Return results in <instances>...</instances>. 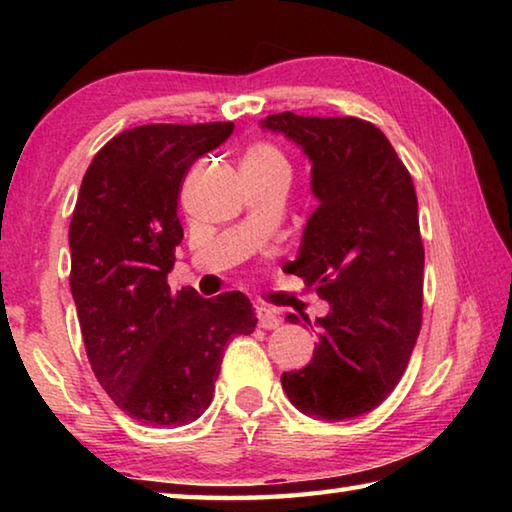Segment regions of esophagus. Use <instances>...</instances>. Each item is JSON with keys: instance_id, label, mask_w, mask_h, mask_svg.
Listing matches in <instances>:
<instances>
[{"instance_id": "obj_1", "label": "esophagus", "mask_w": 512, "mask_h": 512, "mask_svg": "<svg viewBox=\"0 0 512 512\" xmlns=\"http://www.w3.org/2000/svg\"><path fill=\"white\" fill-rule=\"evenodd\" d=\"M255 311H257V323H259V327H264V329L280 327V316H277L275 311H271V309L264 307V305H257Z\"/></svg>"}]
</instances>
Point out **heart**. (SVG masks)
I'll return each instance as SVG.
<instances>
[{
	"mask_svg": "<svg viewBox=\"0 0 512 512\" xmlns=\"http://www.w3.org/2000/svg\"><path fill=\"white\" fill-rule=\"evenodd\" d=\"M241 171H287V158L275 144L255 142L241 158Z\"/></svg>",
	"mask_w": 512,
	"mask_h": 512,
	"instance_id": "heart-1",
	"label": "heart"
}]
</instances>
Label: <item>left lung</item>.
I'll use <instances>...</instances> for the list:
<instances>
[{
    "label": "left lung",
    "instance_id": "obj_1",
    "mask_svg": "<svg viewBox=\"0 0 512 512\" xmlns=\"http://www.w3.org/2000/svg\"><path fill=\"white\" fill-rule=\"evenodd\" d=\"M262 128L289 137L311 162L320 205L291 266L329 302L316 318L314 359L284 372L282 388L311 418H359L393 393L422 325L424 246L411 173L386 135L357 117L280 112Z\"/></svg>",
    "mask_w": 512,
    "mask_h": 512
}]
</instances>
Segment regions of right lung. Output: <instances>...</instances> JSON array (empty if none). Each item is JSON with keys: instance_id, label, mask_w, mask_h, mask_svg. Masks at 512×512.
<instances>
[{"instance_id": "obj_1", "label": "right lung", "mask_w": 512, "mask_h": 512, "mask_svg": "<svg viewBox=\"0 0 512 512\" xmlns=\"http://www.w3.org/2000/svg\"><path fill=\"white\" fill-rule=\"evenodd\" d=\"M232 131V121L128 128L94 155L76 198L69 287L85 352L103 391L142 424L201 418L225 343L257 325L241 291L205 300L167 284L183 241L180 187Z\"/></svg>"}]
</instances>
